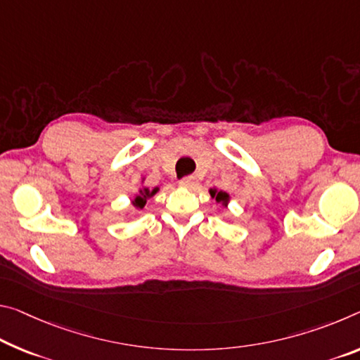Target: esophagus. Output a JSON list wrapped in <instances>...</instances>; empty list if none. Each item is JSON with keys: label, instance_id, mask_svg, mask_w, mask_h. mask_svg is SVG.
Wrapping results in <instances>:
<instances>
[{"label": "esophagus", "instance_id": "1", "mask_svg": "<svg viewBox=\"0 0 360 360\" xmlns=\"http://www.w3.org/2000/svg\"><path fill=\"white\" fill-rule=\"evenodd\" d=\"M195 184H197L195 176H186V178H182L179 181V186L187 187V189H192V187H195Z\"/></svg>", "mask_w": 360, "mask_h": 360}]
</instances>
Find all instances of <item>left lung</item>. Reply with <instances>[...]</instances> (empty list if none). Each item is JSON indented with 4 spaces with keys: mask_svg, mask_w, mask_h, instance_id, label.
<instances>
[{
    "mask_svg": "<svg viewBox=\"0 0 360 360\" xmlns=\"http://www.w3.org/2000/svg\"><path fill=\"white\" fill-rule=\"evenodd\" d=\"M211 197L216 198V202H226L227 198H229V195H227L226 192H216V191H210Z\"/></svg>",
    "mask_w": 360,
    "mask_h": 360,
    "instance_id": "1",
    "label": "left lung"
}]
</instances>
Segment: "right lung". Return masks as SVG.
I'll return each instance as SVG.
<instances>
[{
    "label": "right lung",
    "mask_w": 360,
    "mask_h": 360,
    "mask_svg": "<svg viewBox=\"0 0 360 360\" xmlns=\"http://www.w3.org/2000/svg\"><path fill=\"white\" fill-rule=\"evenodd\" d=\"M157 192V189H153L152 192H149L147 189H144V193H141V195H138L134 198V207H138V208H144V205H146V198L149 197V195H153V193Z\"/></svg>",
    "instance_id": "right-lung-1"
}]
</instances>
